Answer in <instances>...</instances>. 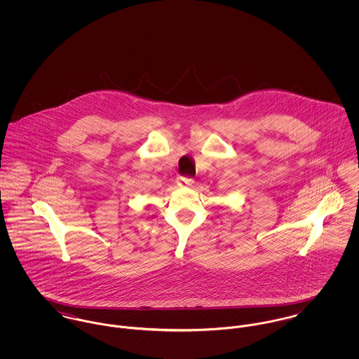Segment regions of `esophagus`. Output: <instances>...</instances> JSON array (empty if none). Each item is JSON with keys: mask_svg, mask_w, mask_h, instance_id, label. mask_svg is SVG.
<instances>
[{"mask_svg": "<svg viewBox=\"0 0 359 359\" xmlns=\"http://www.w3.org/2000/svg\"><path fill=\"white\" fill-rule=\"evenodd\" d=\"M194 182H195V180L191 177H178L177 178V184L180 187H192Z\"/></svg>", "mask_w": 359, "mask_h": 359, "instance_id": "obj_1", "label": "esophagus"}]
</instances>
